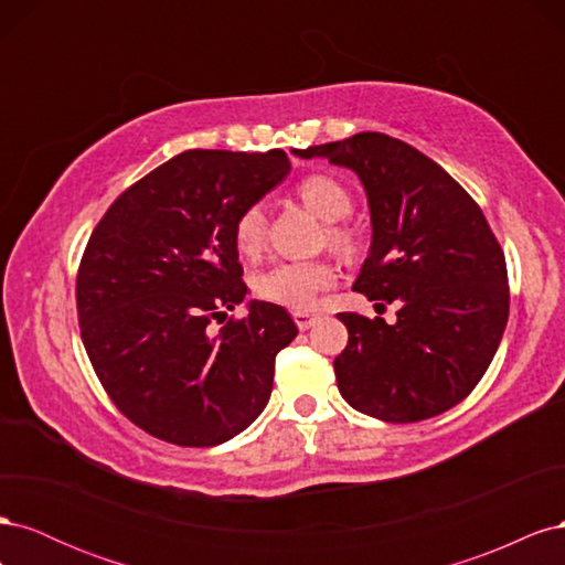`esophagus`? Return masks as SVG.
<instances>
[{"label":"esophagus","mask_w":565,"mask_h":565,"mask_svg":"<svg viewBox=\"0 0 565 565\" xmlns=\"http://www.w3.org/2000/svg\"><path fill=\"white\" fill-rule=\"evenodd\" d=\"M292 318H295L299 330H309L311 324L318 320V316H313V313H309V311H295Z\"/></svg>","instance_id":"34e87169"}]
</instances>
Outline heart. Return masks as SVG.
Segmentation results:
<instances>
[{"mask_svg": "<svg viewBox=\"0 0 565 565\" xmlns=\"http://www.w3.org/2000/svg\"><path fill=\"white\" fill-rule=\"evenodd\" d=\"M297 193L301 202L322 221H328V241L341 252L351 254L355 249V233L341 224L353 210L351 193L347 185L328 174L306 177ZM233 243L243 256H256L266 243V212L262 204H247V207L233 221ZM337 270L330 262H282L266 268L254 278V292L266 301L287 306V309L306 311L316 303L322 289L332 287Z\"/></svg>", "mask_w": 565, "mask_h": 565, "instance_id": "1", "label": "heart"}]
</instances>
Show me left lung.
Here are the masks:
<instances>
[{"instance_id": "8db88e82", "label": "left lung", "mask_w": 565, "mask_h": 565, "mask_svg": "<svg viewBox=\"0 0 565 565\" xmlns=\"http://www.w3.org/2000/svg\"><path fill=\"white\" fill-rule=\"evenodd\" d=\"M295 156L349 167L363 181L372 245L353 289L398 303L393 324L339 313L349 330L334 358L339 393L393 424L446 413L481 382L509 318L504 252L481 207L440 164L380 131Z\"/></svg>"}]
</instances>
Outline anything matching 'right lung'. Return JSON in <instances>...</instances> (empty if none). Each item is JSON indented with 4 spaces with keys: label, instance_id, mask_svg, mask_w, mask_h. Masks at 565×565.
Instances as JSON below:
<instances>
[{
    "label": "right lung",
    "instance_id": "obj_1",
    "mask_svg": "<svg viewBox=\"0 0 565 565\" xmlns=\"http://www.w3.org/2000/svg\"><path fill=\"white\" fill-rule=\"evenodd\" d=\"M289 172L285 150H185L129 185L77 270L84 349L110 401L146 434L218 446L262 415L276 355L297 337L282 306L249 301L233 221Z\"/></svg>",
    "mask_w": 565,
    "mask_h": 565
}]
</instances>
